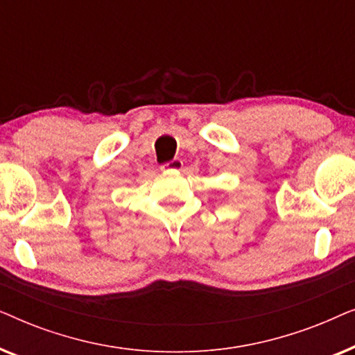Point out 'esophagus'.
<instances>
[{"label": "esophagus", "instance_id": "esophagus-1", "mask_svg": "<svg viewBox=\"0 0 355 355\" xmlns=\"http://www.w3.org/2000/svg\"><path fill=\"white\" fill-rule=\"evenodd\" d=\"M182 166H184L182 159L174 158V159H171V162L162 164V169L163 171H166V169H174V171H176V169H182Z\"/></svg>", "mask_w": 355, "mask_h": 355}]
</instances>
